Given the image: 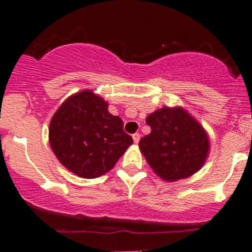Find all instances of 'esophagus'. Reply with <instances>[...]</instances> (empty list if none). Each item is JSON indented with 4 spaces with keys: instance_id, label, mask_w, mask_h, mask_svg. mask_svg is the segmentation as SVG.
Masks as SVG:
<instances>
[{
    "instance_id": "esophagus-1",
    "label": "esophagus",
    "mask_w": 252,
    "mask_h": 252,
    "mask_svg": "<svg viewBox=\"0 0 252 252\" xmlns=\"http://www.w3.org/2000/svg\"><path fill=\"white\" fill-rule=\"evenodd\" d=\"M133 140H134V142H135V144H138L139 140H140V134H139V133L133 134Z\"/></svg>"
}]
</instances>
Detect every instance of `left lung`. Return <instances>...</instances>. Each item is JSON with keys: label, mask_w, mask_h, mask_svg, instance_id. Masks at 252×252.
<instances>
[{"label": "left lung", "mask_w": 252, "mask_h": 252, "mask_svg": "<svg viewBox=\"0 0 252 252\" xmlns=\"http://www.w3.org/2000/svg\"><path fill=\"white\" fill-rule=\"evenodd\" d=\"M151 133L139 142L154 172L167 182L184 179L200 171L210 151L201 124L182 107H163L146 118Z\"/></svg>", "instance_id": "obj_1"}]
</instances>
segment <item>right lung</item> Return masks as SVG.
I'll return each instance as SVG.
<instances>
[{
	"label": "right lung",
	"mask_w": 252,
	"mask_h": 252,
	"mask_svg": "<svg viewBox=\"0 0 252 252\" xmlns=\"http://www.w3.org/2000/svg\"><path fill=\"white\" fill-rule=\"evenodd\" d=\"M51 149L72 173L94 179L110 172L133 144L123 121L93 90L69 96L53 114L48 129Z\"/></svg>",
	"instance_id": "obj_1"
}]
</instances>
